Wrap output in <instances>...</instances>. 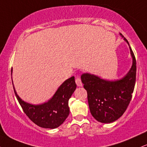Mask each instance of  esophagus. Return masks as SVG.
<instances>
[{
  "label": "esophagus",
  "mask_w": 147,
  "mask_h": 147,
  "mask_svg": "<svg viewBox=\"0 0 147 147\" xmlns=\"http://www.w3.org/2000/svg\"><path fill=\"white\" fill-rule=\"evenodd\" d=\"M75 82H76V84L77 85V86H82V80H81L80 77H77V78L75 79Z\"/></svg>",
  "instance_id": "esophagus-1"
}]
</instances>
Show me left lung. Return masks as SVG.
Listing matches in <instances>:
<instances>
[{
    "label": "left lung",
    "instance_id": "left-lung-1",
    "mask_svg": "<svg viewBox=\"0 0 147 147\" xmlns=\"http://www.w3.org/2000/svg\"><path fill=\"white\" fill-rule=\"evenodd\" d=\"M120 34L129 45L126 38ZM130 50L133 57L132 67L120 80L109 82L88 73L81 77L87 91L90 113L99 122L111 123L117 120L131 102L136 79V60L131 47Z\"/></svg>",
    "mask_w": 147,
    "mask_h": 147
}]
</instances>
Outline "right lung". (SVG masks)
<instances>
[{"mask_svg": "<svg viewBox=\"0 0 147 147\" xmlns=\"http://www.w3.org/2000/svg\"><path fill=\"white\" fill-rule=\"evenodd\" d=\"M76 88L75 77H70L60 86L51 99L41 105H32L25 102L18 97L14 87V90L23 111L30 120L40 127L55 129L68 117L70 113L68 100Z\"/></svg>", "mask_w": 147, "mask_h": 147, "instance_id": "add662e5", "label": "right lung"}]
</instances>
